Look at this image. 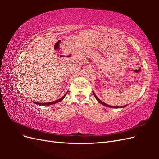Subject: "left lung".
I'll list each match as a JSON object with an SVG mask.
<instances>
[{"label":"left lung","mask_w":159,"mask_h":159,"mask_svg":"<svg viewBox=\"0 0 159 159\" xmlns=\"http://www.w3.org/2000/svg\"><path fill=\"white\" fill-rule=\"evenodd\" d=\"M93 95L95 96V99L98 100V102L99 103H101V104H102V105H105V106H107V107H112V108H123V107H126V106H127V105H124V106H111V105H107V104H106V103H103V102H102V101H101V100H100V99L97 97V95H96L95 94V93L93 92Z\"/></svg>","instance_id":"1"}]
</instances>
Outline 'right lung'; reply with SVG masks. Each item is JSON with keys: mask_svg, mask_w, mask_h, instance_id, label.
Here are the masks:
<instances>
[{"mask_svg": "<svg viewBox=\"0 0 159 159\" xmlns=\"http://www.w3.org/2000/svg\"><path fill=\"white\" fill-rule=\"evenodd\" d=\"M68 91H67L66 92V93L63 96V97L62 98H60L59 99H57V100H56V101H54V102H49V103H37V102H34V103L35 104H36V105H44V106H46V105H53V104H55V103H58V102H61V101H62L64 99V98H65V96L66 95V94L68 93Z\"/></svg>", "mask_w": 159, "mask_h": 159, "instance_id": "right-lung-1", "label": "right lung"}]
</instances>
